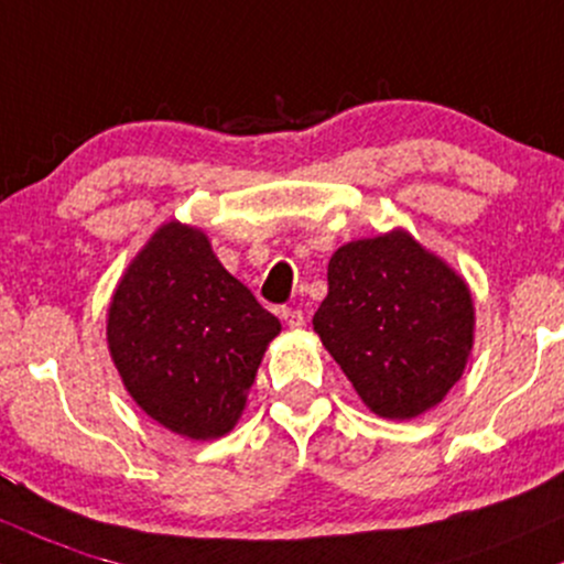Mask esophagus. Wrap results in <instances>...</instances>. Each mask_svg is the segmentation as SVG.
Returning a JSON list of instances; mask_svg holds the SVG:
<instances>
[{
	"instance_id": "34e87169",
	"label": "esophagus",
	"mask_w": 564,
	"mask_h": 564,
	"mask_svg": "<svg viewBox=\"0 0 564 564\" xmlns=\"http://www.w3.org/2000/svg\"><path fill=\"white\" fill-rule=\"evenodd\" d=\"M282 319L288 327H303V312L301 308H282Z\"/></svg>"
}]
</instances>
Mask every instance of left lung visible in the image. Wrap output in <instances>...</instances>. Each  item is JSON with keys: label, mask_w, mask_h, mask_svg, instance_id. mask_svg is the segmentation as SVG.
<instances>
[{"label": "left lung", "mask_w": 564, "mask_h": 564, "mask_svg": "<svg viewBox=\"0 0 564 564\" xmlns=\"http://www.w3.org/2000/svg\"><path fill=\"white\" fill-rule=\"evenodd\" d=\"M314 333L372 413L415 419L464 372L471 295L408 231H391L335 250Z\"/></svg>", "instance_id": "8db88e82"}]
</instances>
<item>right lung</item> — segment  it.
<instances>
[{
    "instance_id": "obj_1",
    "label": "right lung",
    "mask_w": 564,
    "mask_h": 564,
    "mask_svg": "<svg viewBox=\"0 0 564 564\" xmlns=\"http://www.w3.org/2000/svg\"><path fill=\"white\" fill-rule=\"evenodd\" d=\"M282 330L256 295L178 220L138 252L109 308V349L130 397L170 432L226 434L265 346Z\"/></svg>"
}]
</instances>
